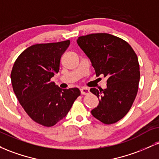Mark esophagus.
I'll return each instance as SVG.
<instances>
[{
    "mask_svg": "<svg viewBox=\"0 0 159 159\" xmlns=\"http://www.w3.org/2000/svg\"><path fill=\"white\" fill-rule=\"evenodd\" d=\"M81 93L82 95H87L90 93V90L88 88H86V87H83L81 89Z\"/></svg>",
    "mask_w": 159,
    "mask_h": 159,
    "instance_id": "34e87169",
    "label": "esophagus"
}]
</instances>
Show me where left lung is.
Returning a JSON list of instances; mask_svg holds the SVG:
<instances>
[{"instance_id": "8db88e82", "label": "left lung", "mask_w": 159, "mask_h": 159, "mask_svg": "<svg viewBox=\"0 0 159 159\" xmlns=\"http://www.w3.org/2000/svg\"><path fill=\"white\" fill-rule=\"evenodd\" d=\"M77 43L96 76L107 77L106 88L90 89L99 101L91 114L105 124L119 121L130 110L138 93L140 67L135 52L123 39L108 34L80 36Z\"/></svg>"}]
</instances>
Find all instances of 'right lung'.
Listing matches in <instances>:
<instances>
[{
	"mask_svg": "<svg viewBox=\"0 0 159 159\" xmlns=\"http://www.w3.org/2000/svg\"><path fill=\"white\" fill-rule=\"evenodd\" d=\"M70 41L36 44L25 49L11 72L12 88L20 105L31 119L51 127L66 116L79 89H61L51 81L59 72L61 56Z\"/></svg>",
	"mask_w": 159,
	"mask_h": 159,
	"instance_id": "add662e5",
	"label": "right lung"
}]
</instances>
